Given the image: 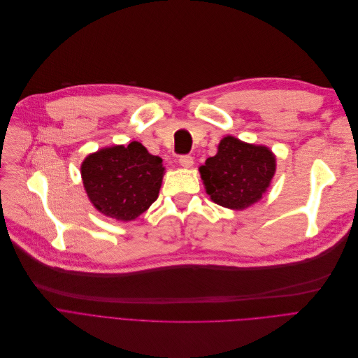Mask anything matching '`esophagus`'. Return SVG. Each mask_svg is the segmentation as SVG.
<instances>
[{
  "instance_id": "34e87169",
  "label": "esophagus",
  "mask_w": 358,
  "mask_h": 358,
  "mask_svg": "<svg viewBox=\"0 0 358 358\" xmlns=\"http://www.w3.org/2000/svg\"><path fill=\"white\" fill-rule=\"evenodd\" d=\"M179 163L182 167H185V169H189V167L194 166V157L189 155H183L179 157Z\"/></svg>"
}]
</instances>
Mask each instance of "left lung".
I'll use <instances>...</instances> for the list:
<instances>
[{"instance_id": "1", "label": "left lung", "mask_w": 358, "mask_h": 358, "mask_svg": "<svg viewBox=\"0 0 358 358\" xmlns=\"http://www.w3.org/2000/svg\"><path fill=\"white\" fill-rule=\"evenodd\" d=\"M276 171V159L264 145L227 136L214 157L199 167L206 194L225 208L245 209L257 202Z\"/></svg>"}]
</instances>
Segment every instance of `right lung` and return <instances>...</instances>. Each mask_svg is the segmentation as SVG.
<instances>
[{
	"label": "right lung",
	"instance_id": "obj_1",
	"mask_svg": "<svg viewBox=\"0 0 358 358\" xmlns=\"http://www.w3.org/2000/svg\"><path fill=\"white\" fill-rule=\"evenodd\" d=\"M162 162L138 141L108 147L83 160V186L99 213L131 221L157 199L164 172Z\"/></svg>",
	"mask_w": 358,
	"mask_h": 358
}]
</instances>
